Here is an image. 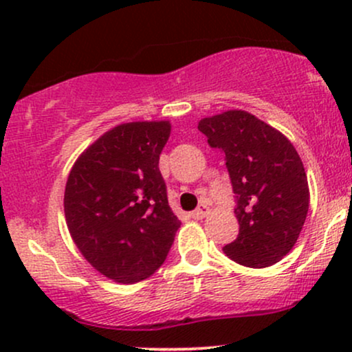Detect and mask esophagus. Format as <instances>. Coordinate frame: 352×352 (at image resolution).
Returning <instances> with one entry per match:
<instances>
[{"label": "esophagus", "mask_w": 352, "mask_h": 352, "mask_svg": "<svg viewBox=\"0 0 352 352\" xmlns=\"http://www.w3.org/2000/svg\"><path fill=\"white\" fill-rule=\"evenodd\" d=\"M210 213V207L208 205L201 204L199 205V208L195 210V212H192V218H195V220H201V218H205Z\"/></svg>", "instance_id": "obj_1"}]
</instances>
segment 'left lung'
Here are the masks:
<instances>
[{
	"label": "left lung",
	"mask_w": 352,
	"mask_h": 352,
	"mask_svg": "<svg viewBox=\"0 0 352 352\" xmlns=\"http://www.w3.org/2000/svg\"><path fill=\"white\" fill-rule=\"evenodd\" d=\"M199 131L225 153L236 197V240L223 252L248 268H266L296 243L309 208L305 167L280 131L246 111L205 117Z\"/></svg>",
	"instance_id": "1"
}]
</instances>
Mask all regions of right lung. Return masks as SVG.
Masks as SVG:
<instances>
[{"instance_id":"add662e5","label":"right lung","mask_w":352,"mask_h":352,"mask_svg":"<svg viewBox=\"0 0 352 352\" xmlns=\"http://www.w3.org/2000/svg\"><path fill=\"white\" fill-rule=\"evenodd\" d=\"M168 120L116 125L78 157L64 215L82 256L109 280L134 285L167 258L180 220L159 170Z\"/></svg>"}]
</instances>
